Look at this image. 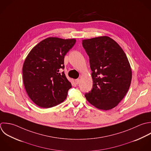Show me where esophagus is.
<instances>
[{
  "mask_svg": "<svg viewBox=\"0 0 151 151\" xmlns=\"http://www.w3.org/2000/svg\"><path fill=\"white\" fill-rule=\"evenodd\" d=\"M75 83H76V84H79V83H80V79H76L75 80Z\"/></svg>",
  "mask_w": 151,
  "mask_h": 151,
  "instance_id": "34e87169",
  "label": "esophagus"
}]
</instances>
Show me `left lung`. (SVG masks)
Segmentation results:
<instances>
[{"label":"left lung","mask_w":151,"mask_h":151,"mask_svg":"<svg viewBox=\"0 0 151 151\" xmlns=\"http://www.w3.org/2000/svg\"><path fill=\"white\" fill-rule=\"evenodd\" d=\"M89 58L93 88L85 96L96 108L109 110L126 95L132 80V70L121 47L108 36L82 40Z\"/></svg>","instance_id":"obj_1"}]
</instances>
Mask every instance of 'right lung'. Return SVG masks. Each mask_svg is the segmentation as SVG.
Returning <instances> with one entry per match:
<instances>
[{"label": "right lung", "instance_id": "1", "mask_svg": "<svg viewBox=\"0 0 151 151\" xmlns=\"http://www.w3.org/2000/svg\"><path fill=\"white\" fill-rule=\"evenodd\" d=\"M76 39L50 37L36 45L23 66V80L30 99L37 106L49 108L63 102L72 88L63 69L65 55Z\"/></svg>", "mask_w": 151, "mask_h": 151}]
</instances>
